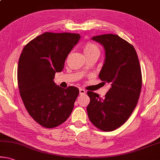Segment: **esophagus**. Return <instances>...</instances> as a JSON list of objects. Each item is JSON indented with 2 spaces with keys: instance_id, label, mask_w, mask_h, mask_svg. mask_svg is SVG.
Wrapping results in <instances>:
<instances>
[{
  "instance_id": "obj_1",
  "label": "esophagus",
  "mask_w": 160,
  "mask_h": 160,
  "mask_svg": "<svg viewBox=\"0 0 160 160\" xmlns=\"http://www.w3.org/2000/svg\"><path fill=\"white\" fill-rule=\"evenodd\" d=\"M85 93H86V91L84 89H82V88H80V95H85Z\"/></svg>"
}]
</instances>
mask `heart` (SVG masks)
<instances>
[{
	"instance_id": "b5f03b06",
	"label": "heart",
	"mask_w": 160,
	"mask_h": 160,
	"mask_svg": "<svg viewBox=\"0 0 160 160\" xmlns=\"http://www.w3.org/2000/svg\"><path fill=\"white\" fill-rule=\"evenodd\" d=\"M83 51H84L85 56L95 54V53L100 54V48L94 42H87L83 45Z\"/></svg>"
}]
</instances>
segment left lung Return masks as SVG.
Segmentation results:
<instances>
[{
  "label": "left lung",
  "mask_w": 160,
  "mask_h": 160,
  "mask_svg": "<svg viewBox=\"0 0 160 160\" xmlns=\"http://www.w3.org/2000/svg\"><path fill=\"white\" fill-rule=\"evenodd\" d=\"M92 40L105 49V62L99 78L111 87L103 99L88 91V118L100 130L113 131L128 120L138 104L142 88L140 65L133 45L118 35H97Z\"/></svg>",
  "instance_id": "1"
}]
</instances>
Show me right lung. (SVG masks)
<instances>
[{"mask_svg": "<svg viewBox=\"0 0 160 160\" xmlns=\"http://www.w3.org/2000/svg\"><path fill=\"white\" fill-rule=\"evenodd\" d=\"M80 38L77 33L46 32L22 49L18 66L20 95L29 115L44 128L61 125L73 110L79 90L73 86L62 89L53 80Z\"/></svg>", "mask_w": 160, "mask_h": 160, "instance_id": "obj_1", "label": "right lung"}]
</instances>
